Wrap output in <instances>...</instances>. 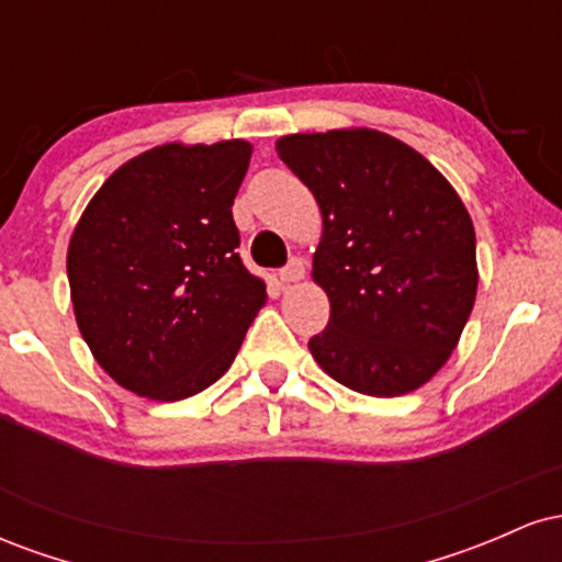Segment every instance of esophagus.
I'll use <instances>...</instances> for the list:
<instances>
[{"instance_id": "34e87169", "label": "esophagus", "mask_w": 562, "mask_h": 562, "mask_svg": "<svg viewBox=\"0 0 562 562\" xmlns=\"http://www.w3.org/2000/svg\"><path fill=\"white\" fill-rule=\"evenodd\" d=\"M303 274H306V263H303L301 259H293L280 272V282H285V285H290V282H301Z\"/></svg>"}]
</instances>
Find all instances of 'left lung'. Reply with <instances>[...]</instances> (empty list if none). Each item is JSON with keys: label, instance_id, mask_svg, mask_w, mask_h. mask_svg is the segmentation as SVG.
<instances>
[{"label": "left lung", "instance_id": "1", "mask_svg": "<svg viewBox=\"0 0 562 562\" xmlns=\"http://www.w3.org/2000/svg\"><path fill=\"white\" fill-rule=\"evenodd\" d=\"M277 156L322 214L314 282L330 322L308 351L333 380L391 398L447 364L479 290L475 229L454 187L375 128L288 134Z\"/></svg>", "mask_w": 562, "mask_h": 562}]
</instances>
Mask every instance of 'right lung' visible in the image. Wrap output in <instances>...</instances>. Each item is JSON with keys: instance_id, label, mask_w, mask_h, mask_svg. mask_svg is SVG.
<instances>
[{"instance_id": "add662e5", "label": "right lung", "mask_w": 562, "mask_h": 562, "mask_svg": "<svg viewBox=\"0 0 562 562\" xmlns=\"http://www.w3.org/2000/svg\"><path fill=\"white\" fill-rule=\"evenodd\" d=\"M250 142L153 147L94 192L68 245L76 325L115 383L179 402L216 383L267 303L232 203Z\"/></svg>"}]
</instances>
